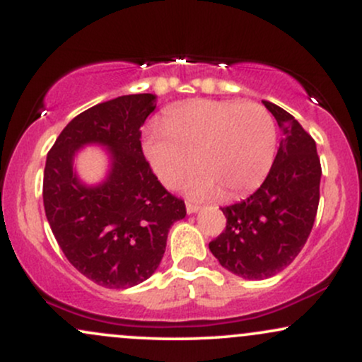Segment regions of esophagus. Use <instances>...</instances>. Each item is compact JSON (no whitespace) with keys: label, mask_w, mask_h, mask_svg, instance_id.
Instances as JSON below:
<instances>
[{"label":"esophagus","mask_w":362,"mask_h":362,"mask_svg":"<svg viewBox=\"0 0 362 362\" xmlns=\"http://www.w3.org/2000/svg\"><path fill=\"white\" fill-rule=\"evenodd\" d=\"M185 207H187V213H189V214L197 213V211H199V206L194 204V202H187Z\"/></svg>","instance_id":"esophagus-1"}]
</instances>
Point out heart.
<instances>
[{
	"label": "heart",
	"mask_w": 362,
	"mask_h": 362,
	"mask_svg": "<svg viewBox=\"0 0 362 362\" xmlns=\"http://www.w3.org/2000/svg\"><path fill=\"white\" fill-rule=\"evenodd\" d=\"M163 129L144 138V155L167 187L180 184L195 161L199 172L187 185L194 197L248 194L267 175L276 151V122L255 102L184 103L165 117Z\"/></svg>",
	"instance_id": "heart-1"
}]
</instances>
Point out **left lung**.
Returning <instances> with one entry per match:
<instances>
[{
    "label": "left lung",
    "mask_w": 362,
    "mask_h": 362,
    "mask_svg": "<svg viewBox=\"0 0 362 362\" xmlns=\"http://www.w3.org/2000/svg\"><path fill=\"white\" fill-rule=\"evenodd\" d=\"M282 132L262 185L236 204L221 207L226 228L209 243L224 269L245 279L284 271L303 250L317 218L322 165L317 144L289 112L265 102Z\"/></svg>",
    "instance_id": "obj_1"
}]
</instances>
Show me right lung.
Masks as SVG:
<instances>
[{"instance_id": "obj_1", "label": "right lung", "mask_w": 362, "mask_h": 362, "mask_svg": "<svg viewBox=\"0 0 362 362\" xmlns=\"http://www.w3.org/2000/svg\"><path fill=\"white\" fill-rule=\"evenodd\" d=\"M155 95H124L81 112L47 153L42 197L47 221L66 259L83 276L126 289L156 271L172 224L185 218L184 199L153 173L141 146V126ZM86 142L111 148L105 185L85 187L72 173V155Z\"/></svg>"}]
</instances>
